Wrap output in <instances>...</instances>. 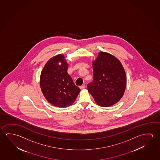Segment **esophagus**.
I'll list each match as a JSON object with an SVG mask.
<instances>
[{
    "label": "esophagus",
    "mask_w": 160,
    "mask_h": 160,
    "mask_svg": "<svg viewBox=\"0 0 160 160\" xmlns=\"http://www.w3.org/2000/svg\"><path fill=\"white\" fill-rule=\"evenodd\" d=\"M79 88H80L81 89H84L85 88H86V86L84 84V85H82V86H81L79 87Z\"/></svg>",
    "instance_id": "34e87169"
}]
</instances>
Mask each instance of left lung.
Masks as SVG:
<instances>
[{
  "mask_svg": "<svg viewBox=\"0 0 160 160\" xmlns=\"http://www.w3.org/2000/svg\"><path fill=\"white\" fill-rule=\"evenodd\" d=\"M93 80L87 89L94 101L102 107L111 106L124 94L126 76L118 59L111 54L100 52L93 62Z\"/></svg>",
  "mask_w": 160,
  "mask_h": 160,
  "instance_id": "obj_1",
  "label": "left lung"
}]
</instances>
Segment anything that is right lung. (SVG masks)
<instances>
[{
	"instance_id": "1",
	"label": "right lung",
	"mask_w": 160,
	"mask_h": 160,
	"mask_svg": "<svg viewBox=\"0 0 160 160\" xmlns=\"http://www.w3.org/2000/svg\"><path fill=\"white\" fill-rule=\"evenodd\" d=\"M64 57L59 54L51 58L44 66L40 80L41 89L47 100L61 108L71 105L81 91L67 73L68 66Z\"/></svg>"
}]
</instances>
